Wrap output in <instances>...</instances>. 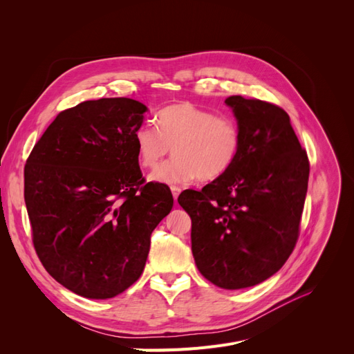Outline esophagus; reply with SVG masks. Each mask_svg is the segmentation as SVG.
I'll return each instance as SVG.
<instances>
[{
	"mask_svg": "<svg viewBox=\"0 0 354 354\" xmlns=\"http://www.w3.org/2000/svg\"><path fill=\"white\" fill-rule=\"evenodd\" d=\"M171 191H172V196H174V199L176 201V199H178V196H179V194H180V188H179V187H171Z\"/></svg>",
	"mask_w": 354,
	"mask_h": 354,
	"instance_id": "34e87169",
	"label": "esophagus"
}]
</instances>
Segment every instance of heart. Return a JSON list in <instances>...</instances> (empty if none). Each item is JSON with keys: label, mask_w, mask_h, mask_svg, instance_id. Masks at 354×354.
<instances>
[{"label": "heart", "mask_w": 354, "mask_h": 354, "mask_svg": "<svg viewBox=\"0 0 354 354\" xmlns=\"http://www.w3.org/2000/svg\"><path fill=\"white\" fill-rule=\"evenodd\" d=\"M156 119L158 127L145 123L135 132L139 162L155 169L172 147L175 156L159 167L152 180H214L231 169L243 149V135L232 118L216 116L189 102L162 109Z\"/></svg>", "instance_id": "b5f03b06"}]
</instances>
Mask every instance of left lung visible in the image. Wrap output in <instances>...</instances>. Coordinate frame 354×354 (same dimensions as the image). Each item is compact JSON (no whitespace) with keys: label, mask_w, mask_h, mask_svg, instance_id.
Masks as SVG:
<instances>
[{"label":"left lung","mask_w":354,"mask_h":354,"mask_svg":"<svg viewBox=\"0 0 354 354\" xmlns=\"http://www.w3.org/2000/svg\"><path fill=\"white\" fill-rule=\"evenodd\" d=\"M243 135L231 169L178 202L192 221V254L216 287L239 290L280 270L299 238L310 165L290 116L275 104L230 96Z\"/></svg>","instance_id":"8db88e82"}]
</instances>
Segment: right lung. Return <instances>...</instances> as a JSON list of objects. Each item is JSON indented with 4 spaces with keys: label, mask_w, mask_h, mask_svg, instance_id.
<instances>
[{
    "label": "right lung",
    "mask_w": 354,
    "mask_h": 354,
    "mask_svg": "<svg viewBox=\"0 0 354 354\" xmlns=\"http://www.w3.org/2000/svg\"><path fill=\"white\" fill-rule=\"evenodd\" d=\"M146 111L127 97L83 102L59 113L27 159L37 255L86 299H111L138 281L151 234L174 207L162 183L142 187L135 132Z\"/></svg>",
    "instance_id": "obj_1"
}]
</instances>
